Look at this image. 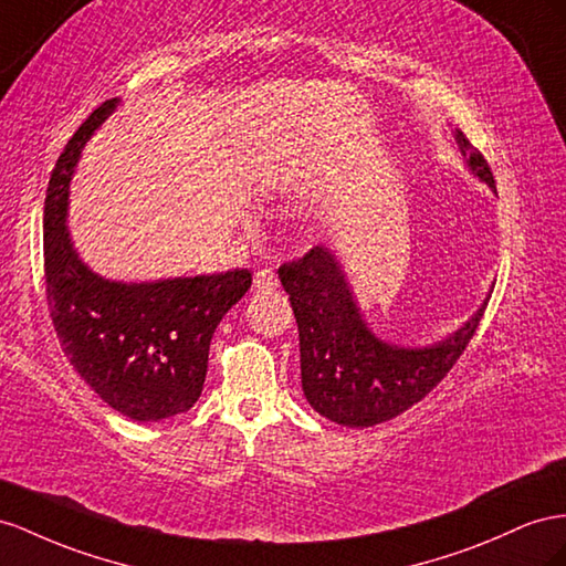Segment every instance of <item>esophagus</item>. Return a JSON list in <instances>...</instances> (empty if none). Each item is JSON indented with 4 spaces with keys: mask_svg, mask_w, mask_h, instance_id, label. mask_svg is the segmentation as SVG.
Listing matches in <instances>:
<instances>
[{
    "mask_svg": "<svg viewBox=\"0 0 566 566\" xmlns=\"http://www.w3.org/2000/svg\"><path fill=\"white\" fill-rule=\"evenodd\" d=\"M279 285V276H276V271H271V269H262V271H256L254 273V279H252V287L256 290V293H259V290H262V293H264V290H273V287H276Z\"/></svg>",
    "mask_w": 566,
    "mask_h": 566,
    "instance_id": "esophagus-1",
    "label": "esophagus"
}]
</instances>
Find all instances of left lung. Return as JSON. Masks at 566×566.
<instances>
[{
  "mask_svg": "<svg viewBox=\"0 0 566 566\" xmlns=\"http://www.w3.org/2000/svg\"><path fill=\"white\" fill-rule=\"evenodd\" d=\"M454 143L467 169L495 192L481 151L462 130H454ZM279 279L297 318L304 397L321 417L349 429L384 423L423 400L460 359L491 300L485 297L448 338L407 347L378 338L366 324L340 259L328 245L283 264Z\"/></svg>",
  "mask_w": 566,
  "mask_h": 566,
  "instance_id": "left-lung-1",
  "label": "left lung"
}]
</instances>
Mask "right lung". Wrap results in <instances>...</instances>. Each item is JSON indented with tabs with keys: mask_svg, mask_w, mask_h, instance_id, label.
Here are the masks:
<instances>
[{
	"mask_svg": "<svg viewBox=\"0 0 566 566\" xmlns=\"http://www.w3.org/2000/svg\"><path fill=\"white\" fill-rule=\"evenodd\" d=\"M118 102L99 104L56 159L42 219L44 283L56 338L85 384L118 415L161 421L200 400L211 335L250 290L252 273L126 283L83 262L66 228L71 180Z\"/></svg>",
	"mask_w": 566,
	"mask_h": 566,
	"instance_id": "add662e5",
	"label": "right lung"
}]
</instances>
